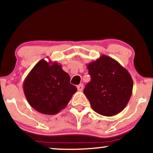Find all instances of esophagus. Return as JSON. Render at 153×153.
<instances>
[{"mask_svg":"<svg viewBox=\"0 0 153 153\" xmlns=\"http://www.w3.org/2000/svg\"><path fill=\"white\" fill-rule=\"evenodd\" d=\"M77 88H78V90L79 91H83V84H80V85H78V86H77Z\"/></svg>","mask_w":153,"mask_h":153,"instance_id":"1","label":"esophagus"}]
</instances>
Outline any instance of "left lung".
Segmentation results:
<instances>
[{
  "label": "left lung",
  "instance_id": "1",
  "mask_svg": "<svg viewBox=\"0 0 153 153\" xmlns=\"http://www.w3.org/2000/svg\"><path fill=\"white\" fill-rule=\"evenodd\" d=\"M91 81L83 93L91 108L104 116H113L125 108L131 98L133 80L128 70L106 55L87 64Z\"/></svg>",
  "mask_w": 153,
  "mask_h": 153
}]
</instances>
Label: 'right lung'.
<instances>
[{
	"instance_id": "1",
	"label": "right lung",
	"mask_w": 153,
	"mask_h": 153,
	"mask_svg": "<svg viewBox=\"0 0 153 153\" xmlns=\"http://www.w3.org/2000/svg\"><path fill=\"white\" fill-rule=\"evenodd\" d=\"M70 78L56 62H38L23 83L28 103L45 115H55L67 107L77 88L70 83Z\"/></svg>"
}]
</instances>
